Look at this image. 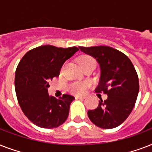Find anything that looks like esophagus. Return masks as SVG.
<instances>
[{
  "instance_id": "esophagus-1",
  "label": "esophagus",
  "mask_w": 152,
  "mask_h": 152,
  "mask_svg": "<svg viewBox=\"0 0 152 152\" xmlns=\"http://www.w3.org/2000/svg\"><path fill=\"white\" fill-rule=\"evenodd\" d=\"M76 99H85V96H80V95H76V97H75Z\"/></svg>"
}]
</instances>
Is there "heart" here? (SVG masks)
Listing matches in <instances>:
<instances>
[{
  "instance_id": "b5f03b06",
  "label": "heart",
  "mask_w": 152,
  "mask_h": 152,
  "mask_svg": "<svg viewBox=\"0 0 152 152\" xmlns=\"http://www.w3.org/2000/svg\"><path fill=\"white\" fill-rule=\"evenodd\" d=\"M78 63L83 70L90 67H95L96 65L95 58L88 54L81 55L78 58ZM89 86V82H73L69 84V91L75 95H83L87 91Z\"/></svg>"
}]
</instances>
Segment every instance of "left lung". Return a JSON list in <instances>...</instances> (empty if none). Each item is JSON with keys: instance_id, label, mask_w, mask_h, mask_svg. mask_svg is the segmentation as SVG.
I'll return each instance as SVG.
<instances>
[{"instance_id": "1", "label": "left lung", "mask_w": 152, "mask_h": 152, "mask_svg": "<svg viewBox=\"0 0 152 152\" xmlns=\"http://www.w3.org/2000/svg\"><path fill=\"white\" fill-rule=\"evenodd\" d=\"M97 60L101 69L95 92L106 94L99 106L88 111V118L98 127L110 129L122 124L132 112L139 93V79L132 61L122 52L106 46L79 47Z\"/></svg>"}]
</instances>
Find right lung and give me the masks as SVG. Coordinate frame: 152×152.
<instances>
[{
  "label": "right lung",
  "mask_w": 152,
  "mask_h": 152,
  "mask_svg": "<svg viewBox=\"0 0 152 152\" xmlns=\"http://www.w3.org/2000/svg\"><path fill=\"white\" fill-rule=\"evenodd\" d=\"M79 49L58 48L46 45L26 53L15 70V89L20 108L32 123L43 129H53L68 118L75 98L64 94L55 99L48 95L49 82L59 76L62 65Z\"/></svg>",
  "instance_id": "right-lung-1"
}]
</instances>
